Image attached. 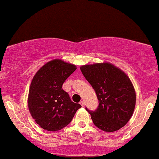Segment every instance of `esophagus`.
Wrapping results in <instances>:
<instances>
[{
	"label": "esophagus",
	"instance_id": "esophagus-1",
	"mask_svg": "<svg viewBox=\"0 0 159 159\" xmlns=\"http://www.w3.org/2000/svg\"><path fill=\"white\" fill-rule=\"evenodd\" d=\"M80 105H81L82 106H83V107L84 106H85V102H84L83 101H80Z\"/></svg>",
	"mask_w": 159,
	"mask_h": 159
}]
</instances>
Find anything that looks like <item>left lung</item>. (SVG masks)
<instances>
[{"label":"left lung","instance_id":"1","mask_svg":"<svg viewBox=\"0 0 159 159\" xmlns=\"http://www.w3.org/2000/svg\"><path fill=\"white\" fill-rule=\"evenodd\" d=\"M80 70L99 100L94 111L85 108L94 124L105 132H115L124 126L131 118L136 101L129 78L109 63L83 65Z\"/></svg>","mask_w":159,"mask_h":159}]
</instances>
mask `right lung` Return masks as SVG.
<instances>
[{"label":"right lung","instance_id":"right-lung-1","mask_svg":"<svg viewBox=\"0 0 159 159\" xmlns=\"http://www.w3.org/2000/svg\"><path fill=\"white\" fill-rule=\"evenodd\" d=\"M75 65L54 59L39 70L29 91L28 107L37 124L48 131H58L71 122L82 106L71 101L63 83L76 70Z\"/></svg>","mask_w":159,"mask_h":159}]
</instances>
